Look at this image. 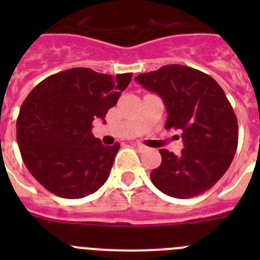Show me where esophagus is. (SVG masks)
<instances>
[{
	"mask_svg": "<svg viewBox=\"0 0 260 260\" xmlns=\"http://www.w3.org/2000/svg\"><path fill=\"white\" fill-rule=\"evenodd\" d=\"M135 147H137V148H139V150H144V148H146V147H144L142 143H135Z\"/></svg>",
	"mask_w": 260,
	"mask_h": 260,
	"instance_id": "obj_1",
	"label": "esophagus"
}]
</instances>
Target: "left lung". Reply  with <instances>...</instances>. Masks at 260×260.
<instances>
[{"instance_id": "left-lung-1", "label": "left lung", "mask_w": 260, "mask_h": 260, "mask_svg": "<svg viewBox=\"0 0 260 260\" xmlns=\"http://www.w3.org/2000/svg\"><path fill=\"white\" fill-rule=\"evenodd\" d=\"M135 80L162 99L165 128L180 130L185 147L178 156L160 150L161 164L150 176L153 185L180 199L210 190L228 171L238 144L237 117L221 87L183 65L162 66Z\"/></svg>"}]
</instances>
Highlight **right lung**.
Instances as JSON below:
<instances>
[{
	"instance_id": "1",
	"label": "right lung",
	"mask_w": 260,
	"mask_h": 260,
	"mask_svg": "<svg viewBox=\"0 0 260 260\" xmlns=\"http://www.w3.org/2000/svg\"><path fill=\"white\" fill-rule=\"evenodd\" d=\"M132 77L69 69L28 93L17 119V142L27 169L48 191L78 199L104 185L119 143L104 146L91 133L92 122L105 123Z\"/></svg>"
}]
</instances>
